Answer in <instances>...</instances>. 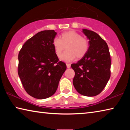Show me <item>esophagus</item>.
Instances as JSON below:
<instances>
[{
	"mask_svg": "<svg viewBox=\"0 0 130 130\" xmlns=\"http://www.w3.org/2000/svg\"><path fill=\"white\" fill-rule=\"evenodd\" d=\"M67 67L68 68H70V63H67Z\"/></svg>",
	"mask_w": 130,
	"mask_h": 130,
	"instance_id": "1",
	"label": "esophagus"
}]
</instances>
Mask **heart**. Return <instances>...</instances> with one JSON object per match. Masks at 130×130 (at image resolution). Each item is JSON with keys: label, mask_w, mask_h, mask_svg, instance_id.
Wrapping results in <instances>:
<instances>
[{"label": "heart", "mask_w": 130, "mask_h": 130, "mask_svg": "<svg viewBox=\"0 0 130 130\" xmlns=\"http://www.w3.org/2000/svg\"><path fill=\"white\" fill-rule=\"evenodd\" d=\"M53 45L58 57H60L65 47L67 48V50L61 56V60L67 62L73 60L76 57L82 58L89 49L88 41L74 31L63 32L61 35V38H54Z\"/></svg>", "instance_id": "b5f03b06"}]
</instances>
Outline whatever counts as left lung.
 <instances>
[{
    "mask_svg": "<svg viewBox=\"0 0 130 130\" xmlns=\"http://www.w3.org/2000/svg\"><path fill=\"white\" fill-rule=\"evenodd\" d=\"M89 39L86 54L71 67L75 72L73 85L79 93L94 96L102 92L111 76V57L108 46L99 35L93 31L83 29Z\"/></svg>",
    "mask_w": 130,
    "mask_h": 130,
    "instance_id": "left-lung-1",
    "label": "left lung"
}]
</instances>
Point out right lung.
Instances as JSON below:
<instances>
[{"instance_id":"obj_1","label":"right lung","mask_w":130,"mask_h":130,"mask_svg":"<svg viewBox=\"0 0 130 130\" xmlns=\"http://www.w3.org/2000/svg\"><path fill=\"white\" fill-rule=\"evenodd\" d=\"M57 32L44 30L26 42L18 55V75L26 92L34 98L44 99L56 92L67 69L58 61L53 41Z\"/></svg>"}]
</instances>
